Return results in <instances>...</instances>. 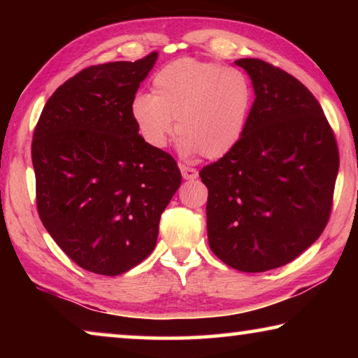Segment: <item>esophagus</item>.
Listing matches in <instances>:
<instances>
[{
	"label": "esophagus",
	"instance_id": "34e87169",
	"mask_svg": "<svg viewBox=\"0 0 358 358\" xmlns=\"http://www.w3.org/2000/svg\"><path fill=\"white\" fill-rule=\"evenodd\" d=\"M180 171H181V175H183L185 180H196V178L199 177L197 169H194V167L181 164V166H180Z\"/></svg>",
	"mask_w": 358,
	"mask_h": 358
}]
</instances>
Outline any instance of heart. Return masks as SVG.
Instances as JSON below:
<instances>
[{
    "instance_id": "heart-1",
    "label": "heart",
    "mask_w": 358,
    "mask_h": 358,
    "mask_svg": "<svg viewBox=\"0 0 358 358\" xmlns=\"http://www.w3.org/2000/svg\"><path fill=\"white\" fill-rule=\"evenodd\" d=\"M252 101L250 78L240 69L183 58L156 72L151 96L137 94L131 115L151 148L166 147L177 120V134L186 155L217 159L243 137Z\"/></svg>"
}]
</instances>
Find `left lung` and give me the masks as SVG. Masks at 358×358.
Here are the masks:
<instances>
[{
    "mask_svg": "<svg viewBox=\"0 0 358 358\" xmlns=\"http://www.w3.org/2000/svg\"><path fill=\"white\" fill-rule=\"evenodd\" d=\"M256 93L241 141L201 171L208 243L235 270L260 273L299 257L330 220L339 151L305 85L259 58L237 59Z\"/></svg>",
    "mask_w": 358,
    "mask_h": 358,
    "instance_id": "left-lung-1",
    "label": "left lung"
}]
</instances>
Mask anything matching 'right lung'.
<instances>
[{
	"instance_id": "obj_1",
	"label": "right lung",
	"mask_w": 358,
	"mask_h": 358,
	"mask_svg": "<svg viewBox=\"0 0 358 358\" xmlns=\"http://www.w3.org/2000/svg\"><path fill=\"white\" fill-rule=\"evenodd\" d=\"M156 52L90 66L48 98L31 143L36 205L47 232L92 273L117 276L155 250L181 185L173 157L145 143L131 104Z\"/></svg>"
}]
</instances>
